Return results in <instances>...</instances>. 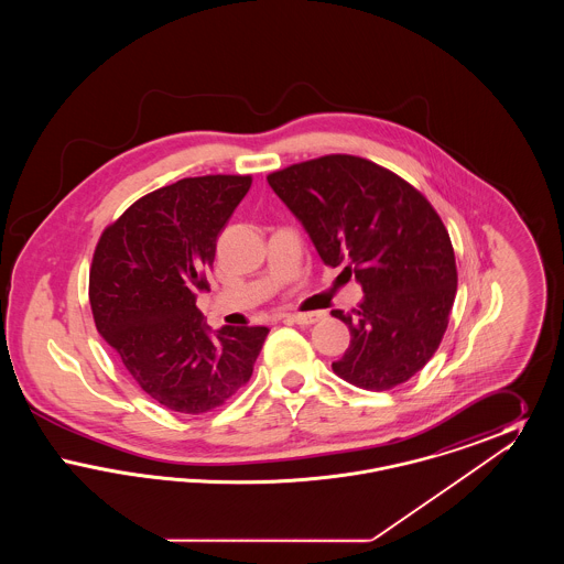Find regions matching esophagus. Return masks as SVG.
Listing matches in <instances>:
<instances>
[{
    "instance_id": "esophagus-1",
    "label": "esophagus",
    "mask_w": 564,
    "mask_h": 564,
    "mask_svg": "<svg viewBox=\"0 0 564 564\" xmlns=\"http://www.w3.org/2000/svg\"><path fill=\"white\" fill-rule=\"evenodd\" d=\"M285 319L297 323V325H313V323L322 322L323 313H292V315H285Z\"/></svg>"
}]
</instances>
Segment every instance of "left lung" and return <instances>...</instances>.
<instances>
[{"label": "left lung", "mask_w": 564, "mask_h": 564, "mask_svg": "<svg viewBox=\"0 0 564 564\" xmlns=\"http://www.w3.org/2000/svg\"><path fill=\"white\" fill-rule=\"evenodd\" d=\"M323 264L355 274L364 300L332 311L350 345L334 372L384 391L423 370L440 347L456 294L455 251L427 198L395 173L347 154L270 173Z\"/></svg>", "instance_id": "left-lung-1"}]
</instances>
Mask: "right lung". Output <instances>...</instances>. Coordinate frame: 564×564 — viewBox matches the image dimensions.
<instances>
[{
  "label": "right lung",
  "mask_w": 564,
  "mask_h": 564,
  "mask_svg": "<svg viewBox=\"0 0 564 564\" xmlns=\"http://www.w3.org/2000/svg\"><path fill=\"white\" fill-rule=\"evenodd\" d=\"M249 188V175L180 180L139 198L95 249L88 295L97 332L173 412L200 414L232 398L269 336L264 325L214 332L196 308V294L209 292L217 237Z\"/></svg>",
  "instance_id": "add662e5"
}]
</instances>
